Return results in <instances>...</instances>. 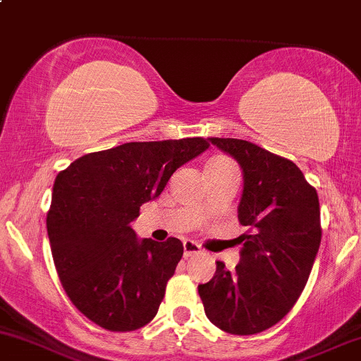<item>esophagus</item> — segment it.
Listing matches in <instances>:
<instances>
[{
    "label": "esophagus",
    "mask_w": 361,
    "mask_h": 361,
    "mask_svg": "<svg viewBox=\"0 0 361 361\" xmlns=\"http://www.w3.org/2000/svg\"><path fill=\"white\" fill-rule=\"evenodd\" d=\"M202 252V247H200L196 241L185 240L184 241V257H191V255H196Z\"/></svg>",
    "instance_id": "34e87169"
}]
</instances>
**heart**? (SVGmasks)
Wrapping results in <instances>:
<instances>
[{
  "mask_svg": "<svg viewBox=\"0 0 361 361\" xmlns=\"http://www.w3.org/2000/svg\"><path fill=\"white\" fill-rule=\"evenodd\" d=\"M221 161H228V159H226V158H214V159H210L207 165H214V163H221Z\"/></svg>",
  "mask_w": 361,
  "mask_h": 361,
  "instance_id": "obj_1",
  "label": "heart"
}]
</instances>
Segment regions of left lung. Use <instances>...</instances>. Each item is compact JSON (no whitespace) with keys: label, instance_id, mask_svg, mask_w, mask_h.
<instances>
[{"label":"left lung","instance_id":"left-lung-1","mask_svg":"<svg viewBox=\"0 0 361 361\" xmlns=\"http://www.w3.org/2000/svg\"><path fill=\"white\" fill-rule=\"evenodd\" d=\"M243 170L240 224L248 231L233 271L217 261L214 278L198 285L207 318L235 336H252L276 325L310 278L322 224L317 189L299 166L248 140L210 137Z\"/></svg>","mask_w":361,"mask_h":361}]
</instances>
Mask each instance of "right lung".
<instances>
[{"label": "right lung", "instance_id": "obj_1", "mask_svg": "<svg viewBox=\"0 0 361 361\" xmlns=\"http://www.w3.org/2000/svg\"><path fill=\"white\" fill-rule=\"evenodd\" d=\"M208 146L203 137L126 142L81 156L57 176L47 215L55 269L95 325L132 332L156 317L184 247L177 238L139 240L130 222Z\"/></svg>", "mask_w": 361, "mask_h": 361}]
</instances>
